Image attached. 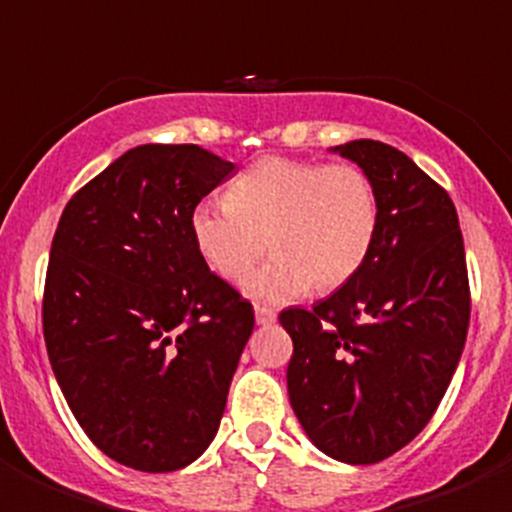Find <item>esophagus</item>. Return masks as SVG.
<instances>
[{
  "instance_id": "esophagus-1",
  "label": "esophagus",
  "mask_w": 512,
  "mask_h": 512,
  "mask_svg": "<svg viewBox=\"0 0 512 512\" xmlns=\"http://www.w3.org/2000/svg\"><path fill=\"white\" fill-rule=\"evenodd\" d=\"M277 320V312L271 310V307H264V305H256V323L259 325H271Z\"/></svg>"
}]
</instances>
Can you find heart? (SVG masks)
I'll return each instance as SVG.
<instances>
[{"mask_svg": "<svg viewBox=\"0 0 512 512\" xmlns=\"http://www.w3.org/2000/svg\"><path fill=\"white\" fill-rule=\"evenodd\" d=\"M379 194L354 164L269 156L230 182L225 202L205 200L189 215L194 246L217 277L238 279L261 302H289L312 287L333 292L364 269L379 235Z\"/></svg>", "mask_w": 512, "mask_h": 512, "instance_id": "obj_1", "label": "heart"}]
</instances>
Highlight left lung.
<instances>
[{"label": "left lung", "mask_w": 512, "mask_h": 512, "mask_svg": "<svg viewBox=\"0 0 512 512\" xmlns=\"http://www.w3.org/2000/svg\"><path fill=\"white\" fill-rule=\"evenodd\" d=\"M372 176L382 220L364 269L312 310H284L292 410L323 454L377 464L436 413L464 351L469 277L446 189L379 140L333 148Z\"/></svg>", "instance_id": "1"}]
</instances>
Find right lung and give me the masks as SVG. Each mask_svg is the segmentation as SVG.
I'll use <instances>...</instances> for the list:
<instances>
[{"label": "right lung", "mask_w": 512, "mask_h": 512, "mask_svg": "<svg viewBox=\"0 0 512 512\" xmlns=\"http://www.w3.org/2000/svg\"><path fill=\"white\" fill-rule=\"evenodd\" d=\"M233 171L192 143L130 148L58 220L48 359L84 433L130 469L187 467L223 418L253 307L205 264L189 215Z\"/></svg>", "instance_id": "add662e5"}]
</instances>
